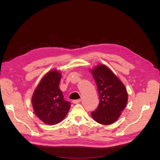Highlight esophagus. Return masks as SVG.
I'll list each match as a JSON object with an SVG mask.
<instances>
[{
    "mask_svg": "<svg viewBox=\"0 0 160 160\" xmlns=\"http://www.w3.org/2000/svg\"><path fill=\"white\" fill-rule=\"evenodd\" d=\"M80 100H73V104H78V103H80Z\"/></svg>",
    "mask_w": 160,
    "mask_h": 160,
    "instance_id": "1",
    "label": "esophagus"
}]
</instances>
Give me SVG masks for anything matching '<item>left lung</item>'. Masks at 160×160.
<instances>
[{"mask_svg": "<svg viewBox=\"0 0 160 160\" xmlns=\"http://www.w3.org/2000/svg\"><path fill=\"white\" fill-rule=\"evenodd\" d=\"M96 81L100 102L91 116L98 123L104 125L113 124L124 109L128 101L127 89L122 81L109 68L104 64L91 70Z\"/></svg>", "mask_w": 160, "mask_h": 160, "instance_id": "1", "label": "left lung"}]
</instances>
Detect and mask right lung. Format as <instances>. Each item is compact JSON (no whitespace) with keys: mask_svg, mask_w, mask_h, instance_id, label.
<instances>
[{"mask_svg":"<svg viewBox=\"0 0 160 160\" xmlns=\"http://www.w3.org/2000/svg\"><path fill=\"white\" fill-rule=\"evenodd\" d=\"M61 76L59 71H50L42 77L32 96L35 114L48 125L56 124L64 120L71 107L69 102L64 100L59 88Z\"/></svg>","mask_w":160,"mask_h":160,"instance_id":"right-lung-1","label":"right lung"}]
</instances>
